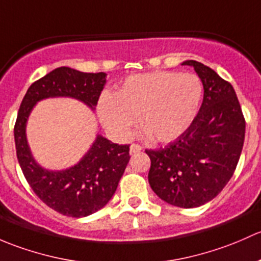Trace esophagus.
Returning a JSON list of instances; mask_svg holds the SVG:
<instances>
[{"instance_id":"1","label":"esophagus","mask_w":261,"mask_h":261,"mask_svg":"<svg viewBox=\"0 0 261 261\" xmlns=\"http://www.w3.org/2000/svg\"><path fill=\"white\" fill-rule=\"evenodd\" d=\"M129 150H130V154H134V153H138L142 150V147L139 146V144H132L129 147Z\"/></svg>"}]
</instances>
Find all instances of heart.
<instances>
[{"label":"heart","instance_id":"obj_1","mask_svg":"<svg viewBox=\"0 0 261 261\" xmlns=\"http://www.w3.org/2000/svg\"><path fill=\"white\" fill-rule=\"evenodd\" d=\"M202 83L193 74L155 71L128 77L115 94L99 100L101 124L112 136L129 139L141 125L154 142H171L192 124L202 99Z\"/></svg>","mask_w":261,"mask_h":261}]
</instances>
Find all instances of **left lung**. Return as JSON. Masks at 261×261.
<instances>
[{
  "instance_id": "8db88e82",
  "label": "left lung",
  "mask_w": 261,
  "mask_h": 261,
  "mask_svg": "<svg viewBox=\"0 0 261 261\" xmlns=\"http://www.w3.org/2000/svg\"><path fill=\"white\" fill-rule=\"evenodd\" d=\"M203 85V100L192 124L176 141L146 149L150 158L148 182L161 200L193 208L216 197L232 177L245 139V119L232 85L195 60Z\"/></svg>"
}]
</instances>
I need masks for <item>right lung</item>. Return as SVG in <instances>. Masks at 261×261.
<instances>
[{
  "instance_id": "right-lung-1",
  "label": "right lung",
  "mask_w": 261,
  "mask_h": 261,
  "mask_svg": "<svg viewBox=\"0 0 261 261\" xmlns=\"http://www.w3.org/2000/svg\"><path fill=\"white\" fill-rule=\"evenodd\" d=\"M106 77V72H82L61 66L35 82L18 109L13 133L23 176L42 202L65 216H89L109 202L129 162V146H119L98 134L76 165L51 171L35 161L26 138V124L34 107L42 99L72 98L94 111L107 83Z\"/></svg>"
}]
</instances>
